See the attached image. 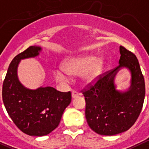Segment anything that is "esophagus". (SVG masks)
<instances>
[{
  "mask_svg": "<svg viewBox=\"0 0 149 149\" xmlns=\"http://www.w3.org/2000/svg\"><path fill=\"white\" fill-rule=\"evenodd\" d=\"M80 93H78L77 91H72V98H76V97H77L78 96H80Z\"/></svg>",
  "mask_w": 149,
  "mask_h": 149,
  "instance_id": "esophagus-1",
  "label": "esophagus"
}]
</instances>
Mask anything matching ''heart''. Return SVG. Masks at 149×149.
<instances>
[{"label": "heart", "instance_id": "heart-1", "mask_svg": "<svg viewBox=\"0 0 149 149\" xmlns=\"http://www.w3.org/2000/svg\"><path fill=\"white\" fill-rule=\"evenodd\" d=\"M104 61L90 55H80L67 58L62 63V69L54 71V77L57 81H67V75L80 73L81 81L85 84L95 83L102 73Z\"/></svg>", "mask_w": 149, "mask_h": 149}]
</instances>
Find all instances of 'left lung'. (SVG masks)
Listing matches in <instances>:
<instances>
[{"label": "left lung", "mask_w": 149, "mask_h": 149, "mask_svg": "<svg viewBox=\"0 0 149 149\" xmlns=\"http://www.w3.org/2000/svg\"><path fill=\"white\" fill-rule=\"evenodd\" d=\"M118 65L101 74L97 82L84 88L86 118L90 128L101 135H115L128 130L137 121L143 104L146 88L139 62L134 53L120 46ZM131 73L127 92L116 90L114 76L121 68Z\"/></svg>", "instance_id": "obj_1"}]
</instances>
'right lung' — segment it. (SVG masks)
Segmentation results:
<instances>
[{
    "label": "right lung",
    "instance_id": "obj_1",
    "mask_svg": "<svg viewBox=\"0 0 149 149\" xmlns=\"http://www.w3.org/2000/svg\"><path fill=\"white\" fill-rule=\"evenodd\" d=\"M41 50L40 47L31 46L15 56L8 66L2 89L4 106L15 125L25 134L39 137L47 135L58 126L72 100L70 91L61 92L49 86L31 90L19 81V61L36 57Z\"/></svg>",
    "mask_w": 149,
    "mask_h": 149
}]
</instances>
